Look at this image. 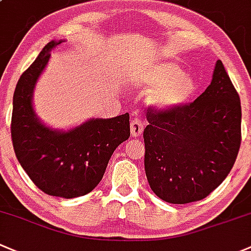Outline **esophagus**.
<instances>
[{"instance_id": "1", "label": "esophagus", "mask_w": 251, "mask_h": 251, "mask_svg": "<svg viewBox=\"0 0 251 251\" xmlns=\"http://www.w3.org/2000/svg\"><path fill=\"white\" fill-rule=\"evenodd\" d=\"M144 130V125L140 120H134L130 123V134L134 138H138L143 134Z\"/></svg>"}]
</instances>
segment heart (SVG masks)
Listing matches in <instances>:
<instances>
[{
  "label": "heart",
  "mask_w": 251,
  "mask_h": 251,
  "mask_svg": "<svg viewBox=\"0 0 251 251\" xmlns=\"http://www.w3.org/2000/svg\"><path fill=\"white\" fill-rule=\"evenodd\" d=\"M130 82L136 88H149L146 104L159 112H169L186 105L197 88L192 76L172 61L134 70Z\"/></svg>",
  "instance_id": "heart-1"
}]
</instances>
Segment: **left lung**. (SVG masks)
Segmentation results:
<instances>
[{"label":"left lung","mask_w":251,"mask_h":251,"mask_svg":"<svg viewBox=\"0 0 251 251\" xmlns=\"http://www.w3.org/2000/svg\"><path fill=\"white\" fill-rule=\"evenodd\" d=\"M145 172L151 190L173 204L197 202L231 172L241 146V99L218 60L208 88L188 105L147 112Z\"/></svg>","instance_id":"left-lung-1"}]
</instances>
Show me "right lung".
I'll list each match as a JSON object with an SVG mask.
<instances>
[{"mask_svg":"<svg viewBox=\"0 0 251 251\" xmlns=\"http://www.w3.org/2000/svg\"><path fill=\"white\" fill-rule=\"evenodd\" d=\"M64 40L50 41L20 76L13 95L12 133L15 156L40 190L49 196L75 198L101 181L113 151L130 136L129 113L90 118L68 130L46 126L36 115V83Z\"/></svg>","mask_w":251,"mask_h":251,"instance_id":"obj_1","label":"right lung"}]
</instances>
